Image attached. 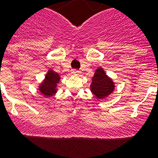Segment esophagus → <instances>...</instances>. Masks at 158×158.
Instances as JSON below:
<instances>
[{
  "instance_id": "1",
  "label": "esophagus",
  "mask_w": 158,
  "mask_h": 158,
  "mask_svg": "<svg viewBox=\"0 0 158 158\" xmlns=\"http://www.w3.org/2000/svg\"><path fill=\"white\" fill-rule=\"evenodd\" d=\"M71 73H72V75H79V74H80V71H78V70H74V71H72Z\"/></svg>"
}]
</instances>
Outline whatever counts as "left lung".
Returning a JSON list of instances; mask_svg holds the SVG:
<instances>
[{
	"label": "left lung",
	"instance_id": "left-lung-1",
	"mask_svg": "<svg viewBox=\"0 0 158 158\" xmlns=\"http://www.w3.org/2000/svg\"><path fill=\"white\" fill-rule=\"evenodd\" d=\"M114 90V83L110 78L105 73L102 68H98L95 71L90 84L91 92L98 99H103L111 94Z\"/></svg>",
	"mask_w": 158,
	"mask_h": 158
}]
</instances>
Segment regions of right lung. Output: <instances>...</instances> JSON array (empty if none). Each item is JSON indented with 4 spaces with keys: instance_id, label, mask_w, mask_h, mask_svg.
<instances>
[{
    "instance_id": "add662e5",
    "label": "right lung",
    "mask_w": 158,
    "mask_h": 158,
    "mask_svg": "<svg viewBox=\"0 0 158 158\" xmlns=\"http://www.w3.org/2000/svg\"><path fill=\"white\" fill-rule=\"evenodd\" d=\"M60 76L52 70H49L45 75L43 83L39 86V90L45 97H51L56 93L57 83L60 82Z\"/></svg>"
}]
</instances>
